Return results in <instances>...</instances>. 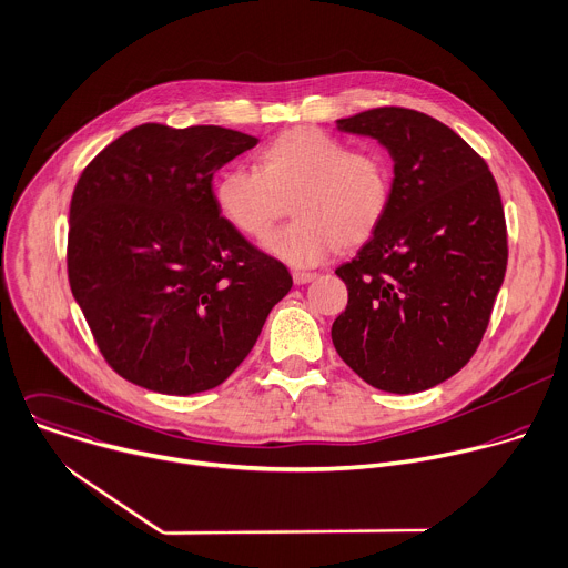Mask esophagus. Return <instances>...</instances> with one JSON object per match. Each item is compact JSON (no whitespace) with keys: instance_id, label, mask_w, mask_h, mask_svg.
I'll list each match as a JSON object with an SVG mask.
<instances>
[{"instance_id":"34e87169","label":"esophagus","mask_w":568,"mask_h":568,"mask_svg":"<svg viewBox=\"0 0 568 568\" xmlns=\"http://www.w3.org/2000/svg\"><path fill=\"white\" fill-rule=\"evenodd\" d=\"M315 280V273H308V271H293V282L295 284H308Z\"/></svg>"}]
</instances>
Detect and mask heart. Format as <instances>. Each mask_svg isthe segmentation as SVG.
I'll return each instance as SVG.
<instances>
[{"instance_id":"heart-1","label":"heart","mask_w":568,"mask_h":568,"mask_svg":"<svg viewBox=\"0 0 568 568\" xmlns=\"http://www.w3.org/2000/svg\"><path fill=\"white\" fill-rule=\"evenodd\" d=\"M291 194L295 221L266 246L293 266H313L372 235L389 203V165L317 128H293L262 148L257 168L231 165L214 183L221 216L251 240L271 233Z\"/></svg>"}]
</instances>
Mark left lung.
Returning a JSON list of instances; mask_svg holds the SVG:
<instances>
[{"instance_id": "1", "label": "left lung", "mask_w": 568, "mask_h": 568, "mask_svg": "<svg viewBox=\"0 0 568 568\" xmlns=\"http://www.w3.org/2000/svg\"><path fill=\"white\" fill-rule=\"evenodd\" d=\"M394 161L387 210L335 275L349 302L333 347L365 383L416 394L455 376L488 328L508 264L497 181L486 161L427 113L378 106L337 121Z\"/></svg>"}]
</instances>
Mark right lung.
<instances>
[{"label": "right lung", "mask_w": 568, "mask_h": 568, "mask_svg": "<svg viewBox=\"0 0 568 568\" xmlns=\"http://www.w3.org/2000/svg\"><path fill=\"white\" fill-rule=\"evenodd\" d=\"M255 136L145 123L80 174L67 271L109 367L150 392L190 396L251 354L293 277L216 207L212 176Z\"/></svg>", "instance_id": "1"}]
</instances>
